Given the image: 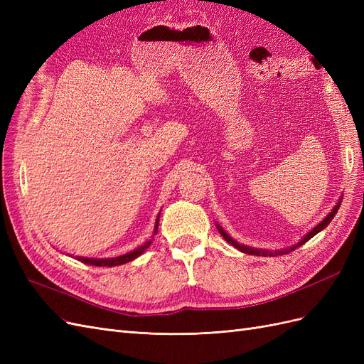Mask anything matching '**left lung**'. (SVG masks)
<instances>
[{
  "instance_id": "8db88e82",
  "label": "left lung",
  "mask_w": 364,
  "mask_h": 364,
  "mask_svg": "<svg viewBox=\"0 0 364 364\" xmlns=\"http://www.w3.org/2000/svg\"><path fill=\"white\" fill-rule=\"evenodd\" d=\"M340 203H341V197L338 199V202H337V205L331 209V213H329L321 223H318L317 226H314L310 232L308 234H305L299 241H297L296 245H293V246H290V247H287V249H281V250H274V252H272V250H266V249H257V247H250V246H245V245H240L238 241H235L232 237H230L229 234H226V230L220 226L218 223H215V226H217V229H218V232H220V235H222L229 245H232L235 249H238L240 252H243V253H249V255H257V257H277V255H284V253H290L291 250H294V249H297L299 246H302L304 243H306L308 240H311L316 234H318L321 232V230H323L329 223H331V220L334 218V215H336V213L338 211V208H340Z\"/></svg>"
}]
</instances>
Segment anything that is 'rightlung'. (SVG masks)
<instances>
[{"label":"right lung","mask_w":364,"mask_h":364,"mask_svg":"<svg viewBox=\"0 0 364 364\" xmlns=\"http://www.w3.org/2000/svg\"><path fill=\"white\" fill-rule=\"evenodd\" d=\"M159 215L156 217V222H155V229H153V235L150 237V240L144 241L139 247L134 249L132 252L124 253V255H119V257H114V258H86V257H75L77 261H82L85 264H90V266H98V267H115V266H121V264H126L134 261L135 258H138L139 255L146 252V249L151 245L153 237L158 234V226H159Z\"/></svg>","instance_id":"obj_1"}]
</instances>
